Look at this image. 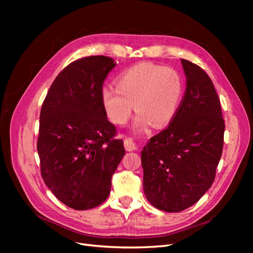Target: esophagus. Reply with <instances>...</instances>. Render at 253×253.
Segmentation results:
<instances>
[{
    "label": "esophagus",
    "mask_w": 253,
    "mask_h": 253,
    "mask_svg": "<svg viewBox=\"0 0 253 253\" xmlns=\"http://www.w3.org/2000/svg\"><path fill=\"white\" fill-rule=\"evenodd\" d=\"M124 144H125V149L128 152L131 151H135L136 150V145L134 143V141L131 138H126L124 140Z\"/></svg>",
    "instance_id": "1"
}]
</instances>
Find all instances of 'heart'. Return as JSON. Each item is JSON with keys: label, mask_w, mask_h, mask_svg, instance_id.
<instances>
[{"label": "heart", "mask_w": 253, "mask_h": 253, "mask_svg": "<svg viewBox=\"0 0 253 253\" xmlns=\"http://www.w3.org/2000/svg\"><path fill=\"white\" fill-rule=\"evenodd\" d=\"M183 94V81L171 67L142 62L127 68L116 80V87L101 89L103 108L114 124L126 125L133 112L138 113L134 128L142 131L150 124L164 126L177 112Z\"/></svg>", "instance_id": "obj_1"}]
</instances>
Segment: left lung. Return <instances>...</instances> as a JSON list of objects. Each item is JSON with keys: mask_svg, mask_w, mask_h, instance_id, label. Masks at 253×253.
Returning a JSON list of instances; mask_svg holds the SVG:
<instances>
[{"mask_svg": "<svg viewBox=\"0 0 253 253\" xmlns=\"http://www.w3.org/2000/svg\"><path fill=\"white\" fill-rule=\"evenodd\" d=\"M180 61L187 86L179 108L141 152L145 197L166 212L200 201L215 178L224 145L225 122L212 80L198 65Z\"/></svg>", "mask_w": 253, "mask_h": 253, "instance_id": "left-lung-1", "label": "left lung"}]
</instances>
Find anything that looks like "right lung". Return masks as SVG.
Returning a JSON list of instances; mask_svg holds the SVG:
<instances>
[{"label": "right lung", "mask_w": 253, "mask_h": 253, "mask_svg": "<svg viewBox=\"0 0 253 253\" xmlns=\"http://www.w3.org/2000/svg\"><path fill=\"white\" fill-rule=\"evenodd\" d=\"M115 66L104 56L74 61L53 80L41 108L37 150L42 178L75 210L95 208L108 198L126 155L101 101L103 82Z\"/></svg>", "instance_id": "add662e5"}]
</instances>
